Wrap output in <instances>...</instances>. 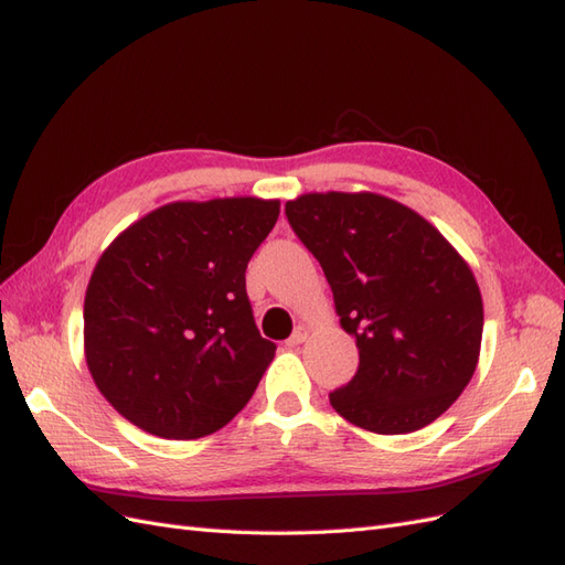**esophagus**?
I'll list each match as a JSON object with an SVG mask.
<instances>
[{"label":"esophagus","mask_w":565,"mask_h":565,"mask_svg":"<svg viewBox=\"0 0 565 565\" xmlns=\"http://www.w3.org/2000/svg\"><path fill=\"white\" fill-rule=\"evenodd\" d=\"M307 338H309V326L299 323V326L295 328V333L290 335V340H287V345H290V348H297V345H301V342H305Z\"/></svg>","instance_id":"1"}]
</instances>
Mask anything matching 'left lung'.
Instances as JSON below:
<instances>
[{"label":"left lung","instance_id":"left-lung-1","mask_svg":"<svg viewBox=\"0 0 565 565\" xmlns=\"http://www.w3.org/2000/svg\"><path fill=\"white\" fill-rule=\"evenodd\" d=\"M285 213L360 350L354 379L330 393L333 409L374 434L441 417L479 362L484 307L467 260L429 220L371 191L301 194Z\"/></svg>","mask_w":565,"mask_h":565}]
</instances>
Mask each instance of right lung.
<instances>
[{
  "mask_svg": "<svg viewBox=\"0 0 565 565\" xmlns=\"http://www.w3.org/2000/svg\"><path fill=\"white\" fill-rule=\"evenodd\" d=\"M280 215L254 196L174 201L136 220L93 268L84 350L124 419L201 438L249 403L275 345L260 338L246 266Z\"/></svg>",
  "mask_w": 565,
  "mask_h": 565,
  "instance_id": "add662e5",
  "label": "right lung"
}]
</instances>
